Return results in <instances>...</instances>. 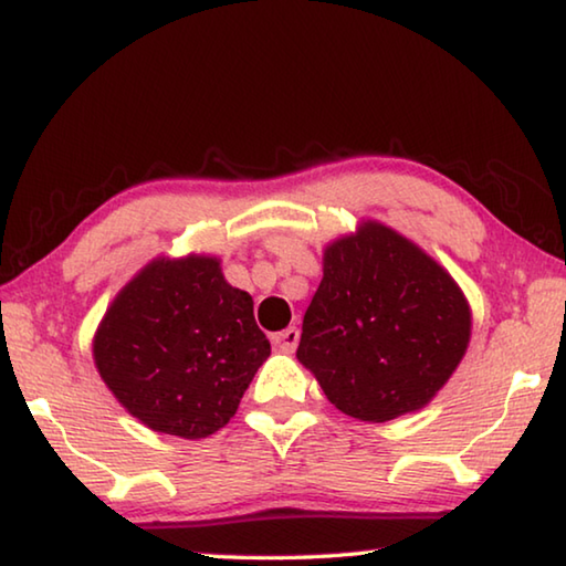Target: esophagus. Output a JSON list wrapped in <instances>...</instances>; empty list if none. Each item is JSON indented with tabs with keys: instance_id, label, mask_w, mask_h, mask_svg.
<instances>
[{
	"instance_id": "1",
	"label": "esophagus",
	"mask_w": 566,
	"mask_h": 566,
	"mask_svg": "<svg viewBox=\"0 0 566 566\" xmlns=\"http://www.w3.org/2000/svg\"><path fill=\"white\" fill-rule=\"evenodd\" d=\"M272 344L280 352H294L296 344H300V329L290 327V329H284V332L272 334Z\"/></svg>"
}]
</instances>
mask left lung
<instances>
[{
    "instance_id": "1",
    "label": "left lung",
    "mask_w": 566,
    "mask_h": 566,
    "mask_svg": "<svg viewBox=\"0 0 566 566\" xmlns=\"http://www.w3.org/2000/svg\"><path fill=\"white\" fill-rule=\"evenodd\" d=\"M469 334L472 312L452 274L369 219L324 249L296 359L339 411L379 424L432 401Z\"/></svg>"
}]
</instances>
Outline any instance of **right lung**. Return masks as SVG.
I'll return each mask as SVG.
<instances>
[{"label":"right lung","mask_w":566,"mask_h":566,"mask_svg":"<svg viewBox=\"0 0 566 566\" xmlns=\"http://www.w3.org/2000/svg\"><path fill=\"white\" fill-rule=\"evenodd\" d=\"M92 349L119 405L181 439L222 429L272 352L252 296L199 254L149 262L114 296Z\"/></svg>","instance_id":"right-lung-1"}]
</instances>
